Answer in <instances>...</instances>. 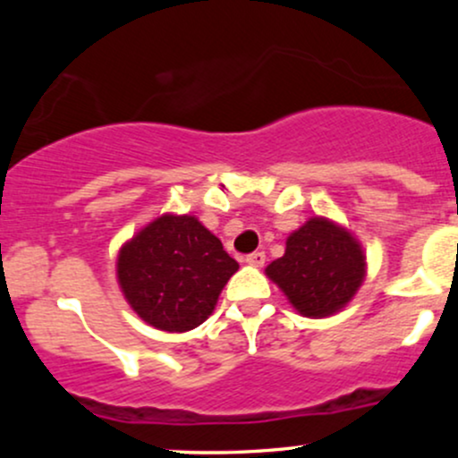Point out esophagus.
<instances>
[{"instance_id": "esophagus-1", "label": "esophagus", "mask_w": 458, "mask_h": 458, "mask_svg": "<svg viewBox=\"0 0 458 458\" xmlns=\"http://www.w3.org/2000/svg\"><path fill=\"white\" fill-rule=\"evenodd\" d=\"M265 260H267L265 251H254V254H250L245 259L247 265H251V267H262V265H265Z\"/></svg>"}]
</instances>
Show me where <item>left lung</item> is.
Here are the masks:
<instances>
[{
    "label": "left lung",
    "mask_w": 458,
    "mask_h": 458,
    "mask_svg": "<svg viewBox=\"0 0 458 458\" xmlns=\"http://www.w3.org/2000/svg\"><path fill=\"white\" fill-rule=\"evenodd\" d=\"M303 317L323 318L353 299L366 276L364 251L340 225L312 217L286 241L282 259L267 267Z\"/></svg>",
    "instance_id": "left-lung-1"
}]
</instances>
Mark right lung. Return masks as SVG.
Wrapping results in <instances>:
<instances>
[{"instance_id": "obj_1", "label": "right lung", "mask_w": 458, "mask_h": 458, "mask_svg": "<svg viewBox=\"0 0 458 458\" xmlns=\"http://www.w3.org/2000/svg\"><path fill=\"white\" fill-rule=\"evenodd\" d=\"M239 269L222 241L191 215H163L118 256V282L131 308L152 327L181 334L211 317Z\"/></svg>"}]
</instances>
